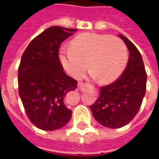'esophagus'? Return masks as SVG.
I'll list each match as a JSON object with an SVG mask.
<instances>
[{
  "label": "esophagus",
  "mask_w": 159,
  "mask_h": 159,
  "mask_svg": "<svg viewBox=\"0 0 159 159\" xmlns=\"http://www.w3.org/2000/svg\"><path fill=\"white\" fill-rule=\"evenodd\" d=\"M83 85H84V83H82V82L78 83V87H82Z\"/></svg>",
  "instance_id": "34e87169"
}]
</instances>
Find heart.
I'll use <instances>...</instances> for the list:
<instances>
[{"label": "heart", "instance_id": "b5f03b06", "mask_svg": "<svg viewBox=\"0 0 159 159\" xmlns=\"http://www.w3.org/2000/svg\"><path fill=\"white\" fill-rule=\"evenodd\" d=\"M59 57L71 76L80 78L88 64L91 76L97 78L101 83H110L125 70L127 49L125 43L117 37L87 33L76 36L70 48H61Z\"/></svg>", "mask_w": 159, "mask_h": 159}]
</instances>
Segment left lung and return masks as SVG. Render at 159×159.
Wrapping results in <instances>:
<instances>
[{"instance_id":"obj_1","label":"left lung","mask_w":159,"mask_h":159,"mask_svg":"<svg viewBox=\"0 0 159 159\" xmlns=\"http://www.w3.org/2000/svg\"><path fill=\"white\" fill-rule=\"evenodd\" d=\"M119 37L129 50L127 66L116 81L102 87L99 97L90 105L96 121L109 128L128 124L139 111L146 93L147 73L142 55L126 37Z\"/></svg>"}]
</instances>
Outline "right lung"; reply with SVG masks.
Segmentation results:
<instances>
[{"instance_id": "1", "label": "right lung", "mask_w": 159, "mask_h": 159, "mask_svg": "<svg viewBox=\"0 0 159 159\" xmlns=\"http://www.w3.org/2000/svg\"><path fill=\"white\" fill-rule=\"evenodd\" d=\"M77 29L51 26L35 37L23 53L18 67V92L28 119L45 131L57 130L71 118L64 103L77 80L67 76L58 57L61 43Z\"/></svg>"}]
</instances>
